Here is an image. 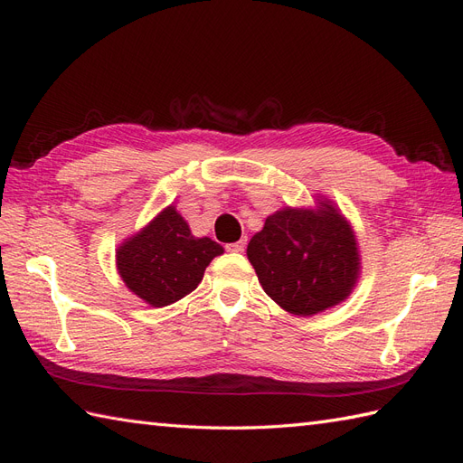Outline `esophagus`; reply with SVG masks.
Masks as SVG:
<instances>
[{"instance_id":"esophagus-1","label":"esophagus","mask_w":463,"mask_h":463,"mask_svg":"<svg viewBox=\"0 0 463 463\" xmlns=\"http://www.w3.org/2000/svg\"><path fill=\"white\" fill-rule=\"evenodd\" d=\"M243 249H245V240H241V241H235V243H228V245H226V250H228V253H243Z\"/></svg>"}]
</instances>
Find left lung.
Here are the masks:
<instances>
[{"label":"left lung","instance_id":"left-lung-1","mask_svg":"<svg viewBox=\"0 0 463 463\" xmlns=\"http://www.w3.org/2000/svg\"><path fill=\"white\" fill-rule=\"evenodd\" d=\"M247 257L266 296L299 317L347 299L361 269L355 233L330 201L278 210L250 237Z\"/></svg>","mask_w":463,"mask_h":463}]
</instances>
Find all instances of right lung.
<instances>
[{
	"instance_id": "1",
	"label": "right lung",
	"mask_w": 463,
	"mask_h": 463,
	"mask_svg": "<svg viewBox=\"0 0 463 463\" xmlns=\"http://www.w3.org/2000/svg\"><path fill=\"white\" fill-rule=\"evenodd\" d=\"M222 253V245L210 237H194L175 206H167L118 247L116 264L137 298L165 307L197 288L210 260Z\"/></svg>"
}]
</instances>
